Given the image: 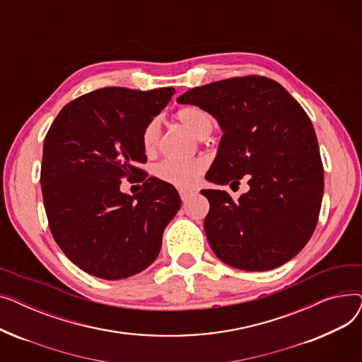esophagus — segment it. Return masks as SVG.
Instances as JSON below:
<instances>
[{
    "label": "esophagus",
    "instance_id": "34e87169",
    "mask_svg": "<svg viewBox=\"0 0 362 362\" xmlns=\"http://www.w3.org/2000/svg\"><path fill=\"white\" fill-rule=\"evenodd\" d=\"M179 194H180V198H182V201H183V202H187V201H189V198H191V197L194 195V192H191V191H185V189H180Z\"/></svg>",
    "mask_w": 362,
    "mask_h": 362
}]
</instances>
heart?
I'll list each match as a JSON object with an SVG mask.
<instances>
[{
	"label": "heart",
	"instance_id": "obj_1",
	"mask_svg": "<svg viewBox=\"0 0 362 362\" xmlns=\"http://www.w3.org/2000/svg\"><path fill=\"white\" fill-rule=\"evenodd\" d=\"M176 119L197 138H206L214 129L213 114L199 105H183L176 111ZM160 142V122L149 120L141 133V144L146 154H152ZM205 163L202 160H165L156 168L160 180L179 187L194 186L204 173Z\"/></svg>",
	"mask_w": 362,
	"mask_h": 362
}]
</instances>
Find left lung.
Segmentation results:
<instances>
[{"label": "left lung", "instance_id": "obj_1", "mask_svg": "<svg viewBox=\"0 0 362 362\" xmlns=\"http://www.w3.org/2000/svg\"><path fill=\"white\" fill-rule=\"evenodd\" d=\"M180 104L204 107L223 138L205 176L250 191L238 201L204 189L210 202L204 230L214 254L230 267L267 272L292 259L318 221L325 173L313 123L280 83L242 76L189 89Z\"/></svg>", "mask_w": 362, "mask_h": 362}]
</instances>
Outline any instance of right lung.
Instances as JSON below:
<instances>
[{"instance_id": "right-lung-1", "label": "right lung", "mask_w": 362, "mask_h": 362, "mask_svg": "<svg viewBox=\"0 0 362 362\" xmlns=\"http://www.w3.org/2000/svg\"><path fill=\"white\" fill-rule=\"evenodd\" d=\"M175 92L92 90L69 103L47 133L41 185L49 230L66 257L90 276L126 279L158 257L180 197L173 185L146 179L138 167L146 163L141 133ZM124 177H140L143 191L123 194Z\"/></svg>"}]
</instances>
